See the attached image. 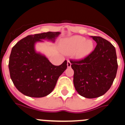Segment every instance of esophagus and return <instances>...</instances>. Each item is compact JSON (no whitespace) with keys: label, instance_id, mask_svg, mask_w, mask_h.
<instances>
[{"label":"esophagus","instance_id":"1","mask_svg":"<svg viewBox=\"0 0 125 125\" xmlns=\"http://www.w3.org/2000/svg\"><path fill=\"white\" fill-rule=\"evenodd\" d=\"M71 66V62L70 61V60H68V62H67L68 68H70Z\"/></svg>","mask_w":125,"mask_h":125}]
</instances>
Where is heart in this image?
Returning a JSON list of instances; mask_svg holds the SVG:
<instances>
[{
	"mask_svg": "<svg viewBox=\"0 0 125 125\" xmlns=\"http://www.w3.org/2000/svg\"><path fill=\"white\" fill-rule=\"evenodd\" d=\"M93 43L82 36H73L62 42L60 48L66 54H73L75 58L83 59L91 53L93 49Z\"/></svg>",
	"mask_w": 125,
	"mask_h": 125,
	"instance_id": "obj_1",
	"label": "heart"
}]
</instances>
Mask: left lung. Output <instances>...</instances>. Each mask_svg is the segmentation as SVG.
Instances as JSON below:
<instances>
[{"label":"left lung","mask_w":125,"mask_h":125,"mask_svg":"<svg viewBox=\"0 0 125 125\" xmlns=\"http://www.w3.org/2000/svg\"><path fill=\"white\" fill-rule=\"evenodd\" d=\"M91 37L97 43L94 51L81 60H70L74 72V87L80 95L88 99L105 94L111 86L118 68L115 47L101 37Z\"/></svg>","instance_id":"obj_1"}]
</instances>
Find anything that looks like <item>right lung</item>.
I'll list each match as a JSON object with an SVG mask.
<instances>
[{"label":"right lung","instance_id":"obj_1","mask_svg":"<svg viewBox=\"0 0 125 125\" xmlns=\"http://www.w3.org/2000/svg\"><path fill=\"white\" fill-rule=\"evenodd\" d=\"M60 34L47 32L30 35L12 47L8 64L10 77L16 88L24 95L39 98L50 94L67 68L66 60L55 66L34 49L37 42H42V39L54 42Z\"/></svg>","mask_w":125,"mask_h":125}]
</instances>
